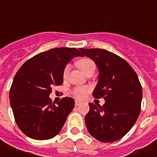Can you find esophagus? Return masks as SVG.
Listing matches in <instances>:
<instances>
[{
	"instance_id": "obj_1",
	"label": "esophagus",
	"mask_w": 157,
	"mask_h": 157,
	"mask_svg": "<svg viewBox=\"0 0 157 157\" xmlns=\"http://www.w3.org/2000/svg\"><path fill=\"white\" fill-rule=\"evenodd\" d=\"M79 104H80V102H79V101H75V106H78Z\"/></svg>"
}]
</instances>
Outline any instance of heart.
Returning <instances> with one entry per match:
<instances>
[{"label": "heart", "mask_w": 157, "mask_h": 157, "mask_svg": "<svg viewBox=\"0 0 157 157\" xmlns=\"http://www.w3.org/2000/svg\"><path fill=\"white\" fill-rule=\"evenodd\" d=\"M76 65L86 74L89 71L96 68V65L94 61L89 58L81 59L80 60L77 61ZM70 70H71V65H65V68L63 70V78L65 79V80L68 77L69 73H70ZM89 92H90V88H89L87 86H76V87H74V88L72 89L71 95L74 98H75L83 99Z\"/></svg>", "instance_id": "heart-1"}]
</instances>
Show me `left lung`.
Returning <instances> with one entry per match:
<instances>
[{"label":"left lung","mask_w":157,"mask_h":157,"mask_svg":"<svg viewBox=\"0 0 157 157\" xmlns=\"http://www.w3.org/2000/svg\"><path fill=\"white\" fill-rule=\"evenodd\" d=\"M99 70L98 85L92 92L104 98V105L89 103L85 122L90 135L105 143L123 138L137 120L141 108L142 87L138 75L128 62L102 48H80Z\"/></svg>","instance_id":"obj_1"}]
</instances>
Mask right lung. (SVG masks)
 Wrapping results in <instances>:
<instances>
[{"label": "right lung", "mask_w": 157, "mask_h": 157, "mask_svg": "<svg viewBox=\"0 0 157 157\" xmlns=\"http://www.w3.org/2000/svg\"><path fill=\"white\" fill-rule=\"evenodd\" d=\"M82 55L80 48H52L28 59L17 72L10 89V103L17 124L27 136L48 140L61 130L75 101L65 97L55 105L48 96L54 86L63 84L67 63Z\"/></svg>", "instance_id": "add662e5"}]
</instances>
